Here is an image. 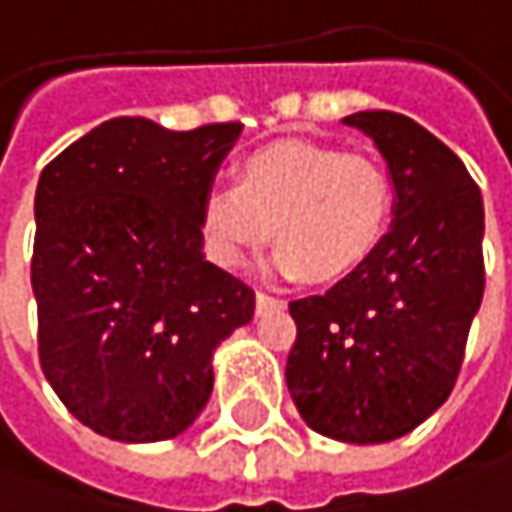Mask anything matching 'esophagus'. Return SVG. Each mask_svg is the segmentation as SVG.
<instances>
[{
  "instance_id": "obj_1",
  "label": "esophagus",
  "mask_w": 512,
  "mask_h": 512,
  "mask_svg": "<svg viewBox=\"0 0 512 512\" xmlns=\"http://www.w3.org/2000/svg\"><path fill=\"white\" fill-rule=\"evenodd\" d=\"M255 301H257V313H263V310H269V307H281V304H284L281 298H272V295H269V292H263V289H257Z\"/></svg>"
}]
</instances>
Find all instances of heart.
I'll list each match as a JSON object with an SVG mask.
<instances>
[{
	"label": "heart",
	"mask_w": 512,
	"mask_h": 512,
	"mask_svg": "<svg viewBox=\"0 0 512 512\" xmlns=\"http://www.w3.org/2000/svg\"><path fill=\"white\" fill-rule=\"evenodd\" d=\"M394 185L385 167L316 141H275L246 156L237 185H214L202 202L208 257L240 266L272 237V266L327 284L359 269L391 226Z\"/></svg>",
	"instance_id": "obj_1"
}]
</instances>
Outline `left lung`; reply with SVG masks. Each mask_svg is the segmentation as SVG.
<instances>
[{
	"mask_svg": "<svg viewBox=\"0 0 512 512\" xmlns=\"http://www.w3.org/2000/svg\"><path fill=\"white\" fill-rule=\"evenodd\" d=\"M347 127L388 162L394 228L324 295L289 301L298 336L286 388L304 423L345 443L408 435L446 403L484 295V202L464 162L400 112Z\"/></svg>",
	"mask_w": 512,
	"mask_h": 512,
	"instance_id": "8db88e82",
	"label": "left lung"
}]
</instances>
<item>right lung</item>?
<instances>
[{
  "label": "right lung",
  "mask_w": 512,
  "mask_h": 512,
  "mask_svg": "<svg viewBox=\"0 0 512 512\" xmlns=\"http://www.w3.org/2000/svg\"><path fill=\"white\" fill-rule=\"evenodd\" d=\"M243 124L112 118L51 159L34 199L37 350L98 435L153 443L205 408L217 345L255 292L202 255V202Z\"/></svg>",
  "instance_id": "right-lung-1"
}]
</instances>
